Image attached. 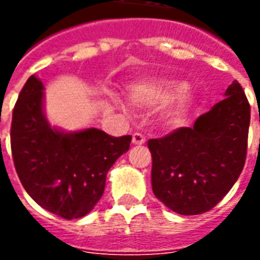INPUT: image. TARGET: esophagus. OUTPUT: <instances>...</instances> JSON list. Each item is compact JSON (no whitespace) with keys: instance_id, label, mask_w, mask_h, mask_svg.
<instances>
[{"instance_id":"obj_1","label":"esophagus","mask_w":260,"mask_h":260,"mask_svg":"<svg viewBox=\"0 0 260 260\" xmlns=\"http://www.w3.org/2000/svg\"><path fill=\"white\" fill-rule=\"evenodd\" d=\"M146 142V139H145V136L142 135V134H134L132 135V143L134 145H143Z\"/></svg>"}]
</instances>
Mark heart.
Returning a JSON list of instances; mask_svg holds the SVG:
<instances>
[{"instance_id": "b5f03b06", "label": "heart", "mask_w": 260, "mask_h": 260, "mask_svg": "<svg viewBox=\"0 0 260 260\" xmlns=\"http://www.w3.org/2000/svg\"><path fill=\"white\" fill-rule=\"evenodd\" d=\"M184 80L170 78H146L135 82L129 87L131 102L136 107L158 108L164 107L163 119L170 125L180 126L185 122L193 110V96L186 90ZM121 110L126 111V106L115 100Z\"/></svg>"}]
</instances>
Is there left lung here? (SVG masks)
<instances>
[{
	"instance_id": "left-lung-1",
	"label": "left lung",
	"mask_w": 260,
	"mask_h": 260,
	"mask_svg": "<svg viewBox=\"0 0 260 260\" xmlns=\"http://www.w3.org/2000/svg\"><path fill=\"white\" fill-rule=\"evenodd\" d=\"M224 96L192 128H180L147 142L153 160V193L182 216L213 209L244 169L251 107L237 80Z\"/></svg>"
}]
</instances>
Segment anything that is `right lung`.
<instances>
[{
	"instance_id": "1",
	"label": "right lung",
	"mask_w": 260,
	"mask_h": 260,
	"mask_svg": "<svg viewBox=\"0 0 260 260\" xmlns=\"http://www.w3.org/2000/svg\"><path fill=\"white\" fill-rule=\"evenodd\" d=\"M132 136L114 138L97 128L67 132L44 114V85L31 75L12 113L11 149L26 192L43 209L72 220L100 201L106 177L129 150Z\"/></svg>"
}]
</instances>
